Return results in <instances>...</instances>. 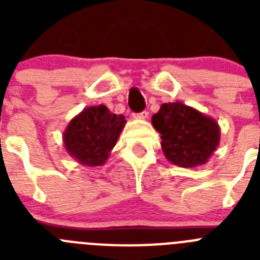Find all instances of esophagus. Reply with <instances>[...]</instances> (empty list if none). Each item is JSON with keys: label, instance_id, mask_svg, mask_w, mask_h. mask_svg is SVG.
<instances>
[{"label": "esophagus", "instance_id": "1", "mask_svg": "<svg viewBox=\"0 0 260 260\" xmlns=\"http://www.w3.org/2000/svg\"><path fill=\"white\" fill-rule=\"evenodd\" d=\"M133 117L137 119H147L148 118V112H141V113H137V114H133Z\"/></svg>", "mask_w": 260, "mask_h": 260}]
</instances>
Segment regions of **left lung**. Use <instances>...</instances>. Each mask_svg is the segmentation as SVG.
Segmentation results:
<instances>
[{
	"label": "left lung",
	"mask_w": 260,
	"mask_h": 260,
	"mask_svg": "<svg viewBox=\"0 0 260 260\" xmlns=\"http://www.w3.org/2000/svg\"><path fill=\"white\" fill-rule=\"evenodd\" d=\"M152 126L160 133L167 160L178 167L206 164L220 143L216 119L181 102L162 104L152 116Z\"/></svg>",
	"instance_id": "8db88e82"
}]
</instances>
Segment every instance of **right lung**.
Wrapping results in <instances>:
<instances>
[{
  "label": "right lung",
  "instance_id": "1",
  "mask_svg": "<svg viewBox=\"0 0 260 260\" xmlns=\"http://www.w3.org/2000/svg\"><path fill=\"white\" fill-rule=\"evenodd\" d=\"M125 117L105 105L84 108L71 119L62 134L66 152L84 167H99L109 157L125 127Z\"/></svg>",
  "mask_w": 260,
  "mask_h": 260
}]
</instances>
